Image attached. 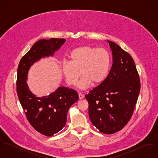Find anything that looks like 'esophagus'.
Returning a JSON list of instances; mask_svg holds the SVG:
<instances>
[{"instance_id": "obj_1", "label": "esophagus", "mask_w": 158, "mask_h": 158, "mask_svg": "<svg viewBox=\"0 0 158 158\" xmlns=\"http://www.w3.org/2000/svg\"><path fill=\"white\" fill-rule=\"evenodd\" d=\"M78 97H79V99H80V100H81V99L84 97V95H83L82 94L79 93V94H78Z\"/></svg>"}]
</instances>
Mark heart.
<instances>
[{
  "mask_svg": "<svg viewBox=\"0 0 158 158\" xmlns=\"http://www.w3.org/2000/svg\"><path fill=\"white\" fill-rule=\"evenodd\" d=\"M109 53L104 48L81 46L70 54L69 63L63 64V72L68 85L75 86L81 76L78 87L85 90L102 83L106 78L110 67Z\"/></svg>",
  "mask_w": 158,
  "mask_h": 158,
  "instance_id": "obj_1",
  "label": "heart"
}]
</instances>
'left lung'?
<instances>
[{
    "label": "left lung",
    "mask_w": 158,
    "mask_h": 158,
    "mask_svg": "<svg viewBox=\"0 0 158 158\" xmlns=\"http://www.w3.org/2000/svg\"><path fill=\"white\" fill-rule=\"evenodd\" d=\"M113 65L106 79L85 95L92 123L102 133L121 130L134 111L140 89L135 63L131 55L115 43L107 41Z\"/></svg>",
    "instance_id": "1"
}]
</instances>
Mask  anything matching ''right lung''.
<instances>
[{"label":"right lung","instance_id":"1","mask_svg":"<svg viewBox=\"0 0 158 158\" xmlns=\"http://www.w3.org/2000/svg\"><path fill=\"white\" fill-rule=\"evenodd\" d=\"M65 42V39L58 38L39 40L21 58L18 68L16 86L19 102L31 125L47 136H52L64 127L69 108L78 100V93L60 86L48 95L37 97L27 83L28 73L35 63L53 56Z\"/></svg>","mask_w":158,"mask_h":158}]
</instances>
